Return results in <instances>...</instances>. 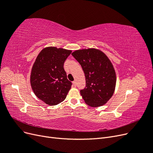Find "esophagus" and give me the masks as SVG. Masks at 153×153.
<instances>
[{
	"label": "esophagus",
	"instance_id": "34e87169",
	"mask_svg": "<svg viewBox=\"0 0 153 153\" xmlns=\"http://www.w3.org/2000/svg\"><path fill=\"white\" fill-rule=\"evenodd\" d=\"M73 85L74 87H76V82L75 81H73Z\"/></svg>",
	"mask_w": 153,
	"mask_h": 153
}]
</instances>
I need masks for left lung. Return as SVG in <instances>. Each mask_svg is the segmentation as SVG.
Wrapping results in <instances>:
<instances>
[{
  "mask_svg": "<svg viewBox=\"0 0 153 153\" xmlns=\"http://www.w3.org/2000/svg\"><path fill=\"white\" fill-rule=\"evenodd\" d=\"M71 55L85 74L86 85L80 91L85 102L92 107L105 105L114 94L116 84L112 62L103 52L96 48L78 50Z\"/></svg>",
  "mask_w": 153,
  "mask_h": 153,
  "instance_id": "1",
  "label": "left lung"
}]
</instances>
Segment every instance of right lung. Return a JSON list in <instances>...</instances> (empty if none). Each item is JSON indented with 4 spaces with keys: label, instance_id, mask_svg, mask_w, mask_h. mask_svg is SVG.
<instances>
[{
    "label": "right lung",
    "instance_id": "right-lung-1",
    "mask_svg": "<svg viewBox=\"0 0 153 153\" xmlns=\"http://www.w3.org/2000/svg\"><path fill=\"white\" fill-rule=\"evenodd\" d=\"M71 50L55 47L45 48L32 68L30 85L35 95L50 106L66 99L72 83L67 78L64 63Z\"/></svg>",
    "mask_w": 153,
    "mask_h": 153
}]
</instances>
